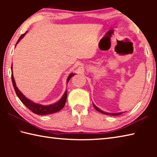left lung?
I'll use <instances>...</instances> for the list:
<instances>
[{"instance_id":"8db88e82","label":"left lung","mask_w":157,"mask_h":157,"mask_svg":"<svg viewBox=\"0 0 157 157\" xmlns=\"http://www.w3.org/2000/svg\"><path fill=\"white\" fill-rule=\"evenodd\" d=\"M94 108L95 109H96L98 111H99V112H100V113H104V114H107V115H112V116H118V115H121V114H122V113L121 112V113H107V112H105V111H102L101 109H100L98 107H97L96 106H95L94 104Z\"/></svg>"}]
</instances>
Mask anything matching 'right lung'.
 I'll return each instance as SVG.
<instances>
[{
    "label": "right lung",
    "instance_id": "add662e5",
    "mask_svg": "<svg viewBox=\"0 0 157 157\" xmlns=\"http://www.w3.org/2000/svg\"><path fill=\"white\" fill-rule=\"evenodd\" d=\"M25 33L22 34V35L19 37V39H18V40L17 42V44L20 41L21 39L24 36ZM11 70H12V81L13 86H14L16 94H17V96L18 97V98H19L20 100L23 102V104H24L25 105V107L28 108L30 111H33L34 113H36L37 115H47V114H51V113H56L57 111H60L63 107H64L66 101V98H67V91H65L64 94L63 95L62 98H61L58 102L54 103V104L49 105H42L40 104H37V103H34L33 102V101L28 99V98H26L17 88V85H16L14 76H13L12 64ZM75 75V73H71L70 75H69V76L67 78V83L70 80V79Z\"/></svg>",
    "mask_w": 157,
    "mask_h": 157
}]
</instances>
